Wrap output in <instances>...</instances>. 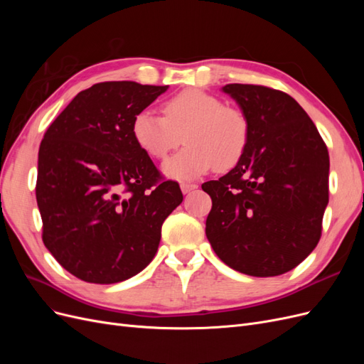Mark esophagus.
Wrapping results in <instances>:
<instances>
[{
    "instance_id": "34e87169",
    "label": "esophagus",
    "mask_w": 364,
    "mask_h": 364,
    "mask_svg": "<svg viewBox=\"0 0 364 364\" xmlns=\"http://www.w3.org/2000/svg\"><path fill=\"white\" fill-rule=\"evenodd\" d=\"M196 188H197L196 183H185V182L181 183V190H182L183 194H188L190 191H193V190H196Z\"/></svg>"
}]
</instances>
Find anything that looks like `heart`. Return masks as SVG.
<instances>
[{
	"instance_id": "b5f03b06",
	"label": "heart",
	"mask_w": 364,
	"mask_h": 364,
	"mask_svg": "<svg viewBox=\"0 0 364 364\" xmlns=\"http://www.w3.org/2000/svg\"><path fill=\"white\" fill-rule=\"evenodd\" d=\"M162 115L142 111L132 135L147 156L162 161L182 142L186 147L164 164L174 179H194L211 168L229 170L243 158L250 126L245 112L202 90L181 91L162 105Z\"/></svg>"
}]
</instances>
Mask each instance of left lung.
<instances>
[{
    "label": "left lung",
    "mask_w": 364,
    "mask_h": 364,
    "mask_svg": "<svg viewBox=\"0 0 364 364\" xmlns=\"http://www.w3.org/2000/svg\"><path fill=\"white\" fill-rule=\"evenodd\" d=\"M249 119L243 158L211 196L206 237L217 257L250 277H278L317 246L328 205V149L293 97L261 85L223 86Z\"/></svg>",
    "instance_id": "1"
}]
</instances>
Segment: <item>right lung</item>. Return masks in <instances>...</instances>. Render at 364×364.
Segmentation results:
<instances>
[{
  "instance_id": "right-lung-1",
  "label": "right lung",
  "mask_w": 364,
  "mask_h": 364,
  "mask_svg": "<svg viewBox=\"0 0 364 364\" xmlns=\"http://www.w3.org/2000/svg\"><path fill=\"white\" fill-rule=\"evenodd\" d=\"M168 86L102 82L77 94L39 147L42 241L92 284L135 277L155 258L161 228L183 200L132 135L134 118Z\"/></svg>"
}]
</instances>
